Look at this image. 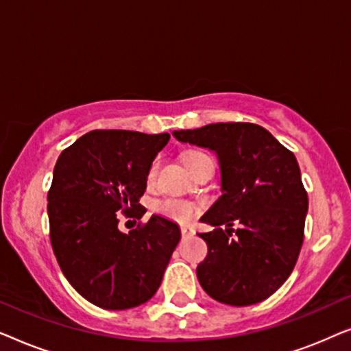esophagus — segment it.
I'll return each instance as SVG.
<instances>
[{"instance_id": "esophagus-1", "label": "esophagus", "mask_w": 351, "mask_h": 351, "mask_svg": "<svg viewBox=\"0 0 351 351\" xmlns=\"http://www.w3.org/2000/svg\"><path fill=\"white\" fill-rule=\"evenodd\" d=\"M180 232H182V237H184V238L193 237V234H195V230L191 227H186V225H185V227L180 228Z\"/></svg>"}]
</instances>
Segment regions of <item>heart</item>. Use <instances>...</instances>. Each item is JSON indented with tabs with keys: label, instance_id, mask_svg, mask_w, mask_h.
<instances>
[{
	"label": "heart",
	"instance_id": "b5f03b06",
	"mask_svg": "<svg viewBox=\"0 0 351 351\" xmlns=\"http://www.w3.org/2000/svg\"><path fill=\"white\" fill-rule=\"evenodd\" d=\"M204 156L206 155H203V153L189 152L184 156V162H185V166H189V165H191V162L198 161L199 158H204ZM156 169H158V162L155 161L150 166V169H148V180H152L153 177H155ZM153 210H155L156 214L162 215V217L174 220V222H179V223H189L193 220V217L196 215L195 206L191 203H186V201H182V199L156 201V203L153 204Z\"/></svg>",
	"mask_w": 351,
	"mask_h": 351
}]
</instances>
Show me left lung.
<instances>
[{"label":"left lung","mask_w":351,"mask_h":351,"mask_svg":"<svg viewBox=\"0 0 351 351\" xmlns=\"http://www.w3.org/2000/svg\"><path fill=\"white\" fill-rule=\"evenodd\" d=\"M172 136L214 152L220 166L222 196L199 219L215 227L198 233L209 249L196 268L201 287L225 305L268 299L294 270L304 243L308 196L294 153L252 123H215ZM233 223H240L237 232Z\"/></svg>","instance_id":"left-lung-1"}]
</instances>
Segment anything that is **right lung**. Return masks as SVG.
I'll return each instance as SVG.
<instances>
[{
	"label": "right lung",
	"instance_id": "right-lung-1",
	"mask_svg": "<svg viewBox=\"0 0 351 351\" xmlns=\"http://www.w3.org/2000/svg\"><path fill=\"white\" fill-rule=\"evenodd\" d=\"M171 136L136 131H90L65 148L47 193L51 244L66 280L90 304L128 310L155 295L180 228L153 214L123 233L118 213L142 217L153 160Z\"/></svg>",
	"mask_w": 351,
	"mask_h": 351
}]
</instances>
